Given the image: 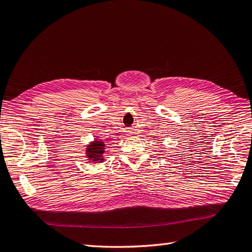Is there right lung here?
<instances>
[{
	"mask_svg": "<svg viewBox=\"0 0 252 252\" xmlns=\"http://www.w3.org/2000/svg\"><path fill=\"white\" fill-rule=\"evenodd\" d=\"M85 151L87 162L103 163L105 161L104 155L106 152V143L103 140L94 139L93 142L86 145Z\"/></svg>",
	"mask_w": 252,
	"mask_h": 252,
	"instance_id": "obj_1",
	"label": "right lung"
}]
</instances>
